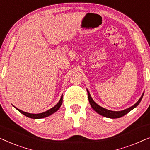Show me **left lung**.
<instances>
[{
    "instance_id": "8db88e82",
    "label": "left lung",
    "mask_w": 150,
    "mask_h": 150,
    "mask_svg": "<svg viewBox=\"0 0 150 150\" xmlns=\"http://www.w3.org/2000/svg\"><path fill=\"white\" fill-rule=\"evenodd\" d=\"M87 93H88V98H89V103H90V104H91V107L93 108V109L95 110V111L97 112L98 113H99L100 115H102V116L106 117H108V118H112V119L122 117L124 116L125 115H126L128 112H130V110L134 109V108L135 107H137V106L139 105V104L140 103V102L141 101V100H142V98H143V94H144V93H143V95L141 96V97L140 99L139 100V101L137 102L136 104H134L132 106H131V107L127 108V109H126V110H122V111H112V110H107V109H106V108H102L100 106L98 105V104H96V102L93 101V99H92V98L91 97V96H90V93L88 90H87Z\"/></svg>"
}]
</instances>
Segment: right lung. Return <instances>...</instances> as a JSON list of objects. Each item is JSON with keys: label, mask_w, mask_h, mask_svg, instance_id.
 Masks as SVG:
<instances>
[{"label": "right lung", "mask_w": 150, "mask_h": 150, "mask_svg": "<svg viewBox=\"0 0 150 150\" xmlns=\"http://www.w3.org/2000/svg\"><path fill=\"white\" fill-rule=\"evenodd\" d=\"M62 102H63V96H61V98L60 100H59V102H58V103H57V104H56V105L54 106V107H52V108H50V109H49L48 110H47V111H46V112H42V113H39V114L28 113V112L22 111V110L18 109V108H16L20 112H21L22 114H23L24 115L28 117L32 118V119H41V118L46 117L50 115L51 114L54 113V112H56L57 110H59V108H60V106H61V104H62Z\"/></svg>", "instance_id": "right-lung-1"}]
</instances>
